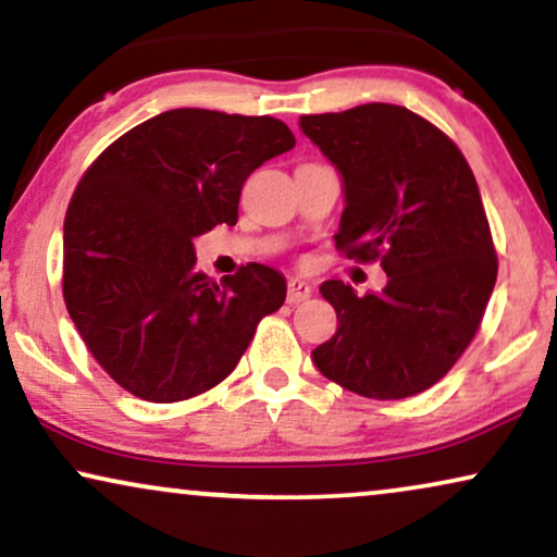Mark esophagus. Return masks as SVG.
Instances as JSON below:
<instances>
[{
    "label": "esophagus",
    "instance_id": "esophagus-1",
    "mask_svg": "<svg viewBox=\"0 0 557 557\" xmlns=\"http://www.w3.org/2000/svg\"><path fill=\"white\" fill-rule=\"evenodd\" d=\"M310 295H313V287H310L308 283H302V280L293 277L290 283H287V302H302V300H308Z\"/></svg>",
    "mask_w": 557,
    "mask_h": 557
}]
</instances>
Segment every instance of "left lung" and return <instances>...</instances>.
<instances>
[{
  "mask_svg": "<svg viewBox=\"0 0 557 557\" xmlns=\"http://www.w3.org/2000/svg\"><path fill=\"white\" fill-rule=\"evenodd\" d=\"M300 129L344 177L336 249L380 259L389 277L364 298L341 280L321 285L338 331L315 367L361 397L418 395L469 348L496 283L476 177L454 139L397 103L306 114Z\"/></svg>",
  "mask_w": 557,
  "mask_h": 557,
  "instance_id": "8db88e82",
  "label": "left lung"
}]
</instances>
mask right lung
<instances>
[{
  "instance_id": "obj_1",
  "label": "right lung",
  "mask_w": 557,
  "mask_h": 557,
  "mask_svg": "<svg viewBox=\"0 0 557 557\" xmlns=\"http://www.w3.org/2000/svg\"><path fill=\"white\" fill-rule=\"evenodd\" d=\"M295 147L274 116L173 109L111 143L81 177L63 224V300L99 367L129 395L181 403L224 382L285 277L249 262L196 270L193 239L239 219L242 185Z\"/></svg>"
}]
</instances>
